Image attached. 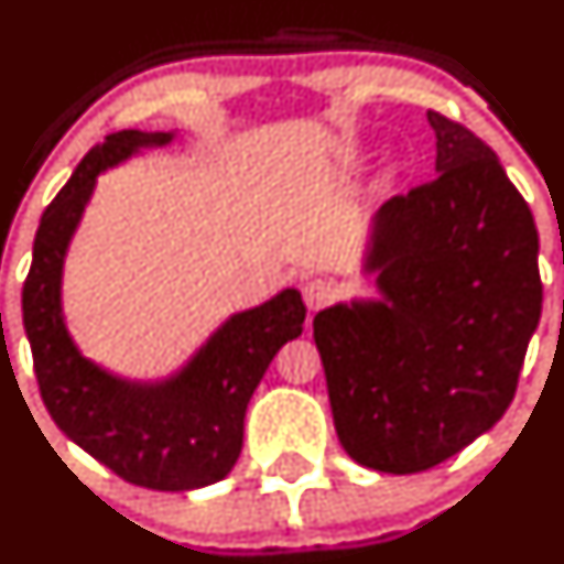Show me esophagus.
<instances>
[{"label":"esophagus","instance_id":"esophagus-1","mask_svg":"<svg viewBox=\"0 0 564 564\" xmlns=\"http://www.w3.org/2000/svg\"><path fill=\"white\" fill-rule=\"evenodd\" d=\"M336 299V288L325 280H312L304 284V301L308 312H319L323 306H328Z\"/></svg>","mask_w":564,"mask_h":564}]
</instances>
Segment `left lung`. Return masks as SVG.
<instances>
[{
    "instance_id": "obj_1",
    "label": "left lung",
    "mask_w": 564,
    "mask_h": 564,
    "mask_svg": "<svg viewBox=\"0 0 564 564\" xmlns=\"http://www.w3.org/2000/svg\"><path fill=\"white\" fill-rule=\"evenodd\" d=\"M435 174L373 215L379 301L314 317L333 425L355 463L420 474L506 414L541 319L538 228L492 148L441 112Z\"/></svg>"
}]
</instances>
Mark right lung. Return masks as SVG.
<instances>
[{
	"label": "right lung",
	"instance_id": "right-lung-1",
	"mask_svg": "<svg viewBox=\"0 0 564 564\" xmlns=\"http://www.w3.org/2000/svg\"><path fill=\"white\" fill-rule=\"evenodd\" d=\"M172 139L163 131L126 129L77 163L34 236L23 328L40 395L66 438L137 487L187 492L231 474L245 441L247 403L282 344L301 336L306 306L299 290L288 288L234 314L177 373L161 381L120 379L77 349L64 323L62 276L96 177L142 148Z\"/></svg>",
	"mask_w": 564,
	"mask_h": 564
}]
</instances>
